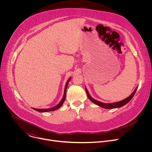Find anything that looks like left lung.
Returning a JSON list of instances; mask_svg holds the SVG:
<instances>
[{
  "mask_svg": "<svg viewBox=\"0 0 152 152\" xmlns=\"http://www.w3.org/2000/svg\"><path fill=\"white\" fill-rule=\"evenodd\" d=\"M137 88H137L135 89V90L133 92V93H132L131 96H129V97H127L126 99H124V100H121V101H120V102H116V103H102V102H99V101H97V100L94 99L93 98H92V97L90 96V95L89 94V93H88L87 90L85 89V90H86V94H87V96H88V99H89L92 102H93L94 103H95V104H97V105H99V106H101V107H102L106 108V109H113V108L121 107V106L125 105L126 104H127L130 100H131L132 99V97H134V94H135V93H136V91H137Z\"/></svg>",
  "mask_w": 152,
  "mask_h": 152,
  "instance_id": "8db88e82",
  "label": "left lung"
}]
</instances>
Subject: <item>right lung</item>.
<instances>
[{
  "label": "right lung",
  "instance_id": "1",
  "mask_svg": "<svg viewBox=\"0 0 152 152\" xmlns=\"http://www.w3.org/2000/svg\"><path fill=\"white\" fill-rule=\"evenodd\" d=\"M71 79V78H70L68 81L66 83V86H65V90H64V96H63V98L61 100V101L59 102V103L58 104H57L56 106H55V107H52V108H49V109H35V108H33V109L37 111H38V112H43V113H46V112H49V111H55V110H58V108H59L62 104H63V103L65 100V99H66V90H67V85H68V83L70 81V80Z\"/></svg>",
  "mask_w": 152,
  "mask_h": 152
}]
</instances>
